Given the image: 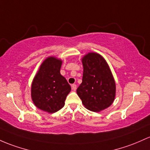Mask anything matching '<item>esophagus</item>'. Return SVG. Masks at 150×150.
Segmentation results:
<instances>
[{"label":"esophagus","mask_w":150,"mask_h":150,"mask_svg":"<svg viewBox=\"0 0 150 150\" xmlns=\"http://www.w3.org/2000/svg\"><path fill=\"white\" fill-rule=\"evenodd\" d=\"M72 90H76L77 85H75V84H73V85H72Z\"/></svg>","instance_id":"1"}]
</instances>
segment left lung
Here are the masks:
<instances>
[{
	"label": "left lung",
	"instance_id": "8db88e82",
	"mask_svg": "<svg viewBox=\"0 0 150 150\" xmlns=\"http://www.w3.org/2000/svg\"><path fill=\"white\" fill-rule=\"evenodd\" d=\"M83 82L77 94L84 106L93 112L104 110L113 103L116 85L108 62L100 54L88 52L82 58Z\"/></svg>",
	"mask_w": 150,
	"mask_h": 150
}]
</instances>
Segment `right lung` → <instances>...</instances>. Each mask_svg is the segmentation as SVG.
Instances as JSON below:
<instances>
[{
	"label": "right lung",
	"instance_id": "1",
	"mask_svg": "<svg viewBox=\"0 0 150 150\" xmlns=\"http://www.w3.org/2000/svg\"><path fill=\"white\" fill-rule=\"evenodd\" d=\"M62 61L50 56L40 65L31 85V98L38 109L49 113L56 112L65 105L71 90L66 79L60 74Z\"/></svg>",
	"mask_w": 150,
	"mask_h": 150
}]
</instances>
